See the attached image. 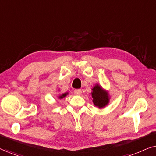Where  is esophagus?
Masks as SVG:
<instances>
[{"label":"esophagus","instance_id":"34e87169","mask_svg":"<svg viewBox=\"0 0 156 156\" xmlns=\"http://www.w3.org/2000/svg\"><path fill=\"white\" fill-rule=\"evenodd\" d=\"M74 93L75 95L80 96L82 94V90H81V89H75V90L74 91Z\"/></svg>","mask_w":156,"mask_h":156}]
</instances>
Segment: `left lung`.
Returning a JSON list of instances; mask_svg holds the SVG:
<instances>
[{"instance_id": "8db88e82", "label": "left lung", "mask_w": 156, "mask_h": 156, "mask_svg": "<svg viewBox=\"0 0 156 156\" xmlns=\"http://www.w3.org/2000/svg\"><path fill=\"white\" fill-rule=\"evenodd\" d=\"M91 92L92 101L95 106L99 108H102L109 103L110 96L108 91L104 89L99 84H95L91 89Z\"/></svg>"}]
</instances>
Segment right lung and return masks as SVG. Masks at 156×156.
Segmentation results:
<instances>
[{"mask_svg":"<svg viewBox=\"0 0 156 156\" xmlns=\"http://www.w3.org/2000/svg\"><path fill=\"white\" fill-rule=\"evenodd\" d=\"M68 94V92H66V93H64V94H61V95H59V97H58V98L59 99H62V98H64V97H65L66 96H67Z\"/></svg>","mask_w":156,"mask_h":156,"instance_id":"right-lung-1","label":"right lung"}]
</instances>
